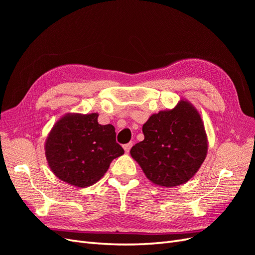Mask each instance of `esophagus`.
<instances>
[{
	"instance_id": "34e87169",
	"label": "esophagus",
	"mask_w": 255,
	"mask_h": 255,
	"mask_svg": "<svg viewBox=\"0 0 255 255\" xmlns=\"http://www.w3.org/2000/svg\"><path fill=\"white\" fill-rule=\"evenodd\" d=\"M132 145H133V142L126 143V144H123V149H125V151H126L127 153H128L129 150H130V148H132Z\"/></svg>"
}]
</instances>
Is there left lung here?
<instances>
[{"instance_id": "left-lung-1", "label": "left lung", "mask_w": 255, "mask_h": 255, "mask_svg": "<svg viewBox=\"0 0 255 255\" xmlns=\"http://www.w3.org/2000/svg\"><path fill=\"white\" fill-rule=\"evenodd\" d=\"M144 139L130 149V155L154 184L177 186L189 181L207 153L203 122L187 101L173 110L154 114L142 127Z\"/></svg>"}]
</instances>
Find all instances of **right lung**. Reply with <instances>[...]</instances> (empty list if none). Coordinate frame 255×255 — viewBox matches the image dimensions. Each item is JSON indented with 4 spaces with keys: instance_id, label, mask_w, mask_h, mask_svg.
I'll return each instance as SVG.
<instances>
[{
    "instance_id": "obj_1",
    "label": "right lung",
    "mask_w": 255,
    "mask_h": 255,
    "mask_svg": "<svg viewBox=\"0 0 255 255\" xmlns=\"http://www.w3.org/2000/svg\"><path fill=\"white\" fill-rule=\"evenodd\" d=\"M98 114L66 115L45 141V156L58 179L87 187L105 174L113 159L125 153L116 141L115 128L101 126Z\"/></svg>"
}]
</instances>
